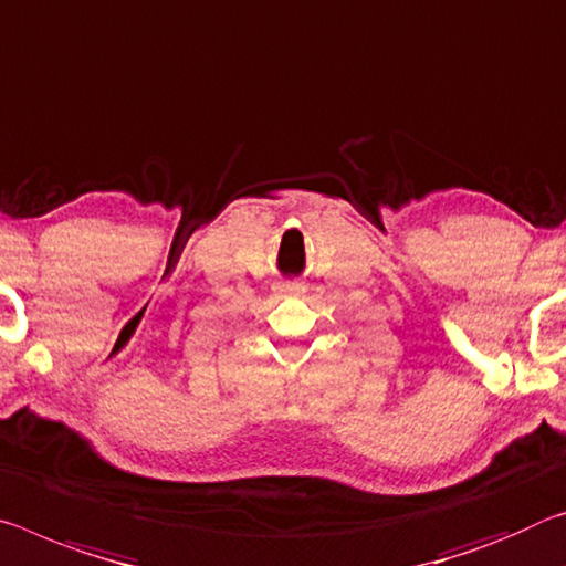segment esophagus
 <instances>
[{
    "instance_id": "obj_1",
    "label": "esophagus",
    "mask_w": 566,
    "mask_h": 566,
    "mask_svg": "<svg viewBox=\"0 0 566 566\" xmlns=\"http://www.w3.org/2000/svg\"><path fill=\"white\" fill-rule=\"evenodd\" d=\"M274 290L280 297H302V294L307 292V286H304L302 282H282V284H276Z\"/></svg>"
}]
</instances>
